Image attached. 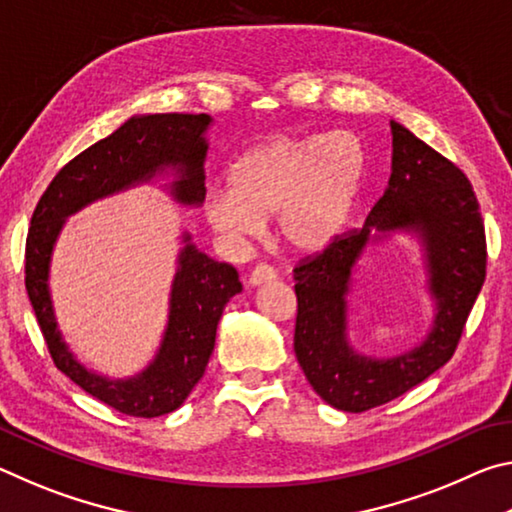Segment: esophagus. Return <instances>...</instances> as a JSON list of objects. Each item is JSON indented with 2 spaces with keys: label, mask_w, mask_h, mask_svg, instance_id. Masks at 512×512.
I'll return each mask as SVG.
<instances>
[{
  "label": "esophagus",
  "mask_w": 512,
  "mask_h": 512,
  "mask_svg": "<svg viewBox=\"0 0 512 512\" xmlns=\"http://www.w3.org/2000/svg\"><path fill=\"white\" fill-rule=\"evenodd\" d=\"M275 277H277L275 268H271L268 264H257L248 275V284L250 287H262L266 282H273Z\"/></svg>",
  "instance_id": "obj_1"
}]
</instances>
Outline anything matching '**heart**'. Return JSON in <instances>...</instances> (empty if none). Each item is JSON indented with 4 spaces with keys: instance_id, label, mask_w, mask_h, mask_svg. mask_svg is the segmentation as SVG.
<instances>
[{
    "instance_id": "obj_1",
    "label": "heart",
    "mask_w": 512,
    "mask_h": 512,
    "mask_svg": "<svg viewBox=\"0 0 512 512\" xmlns=\"http://www.w3.org/2000/svg\"><path fill=\"white\" fill-rule=\"evenodd\" d=\"M366 151L350 131L280 135L232 164L230 187L203 198V216L225 246L244 250L275 216V232L296 253H318L341 237L359 203Z\"/></svg>"
}]
</instances>
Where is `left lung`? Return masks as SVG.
<instances>
[{
	"label": "left lung",
	"instance_id": "1",
	"mask_svg": "<svg viewBox=\"0 0 512 512\" xmlns=\"http://www.w3.org/2000/svg\"><path fill=\"white\" fill-rule=\"evenodd\" d=\"M391 135V178L363 228L293 271L298 363L320 400L348 413L391 402L443 368L485 280V232L470 180L397 121ZM393 236L419 246L434 314L413 349L375 358L349 341L347 298L362 253Z\"/></svg>",
	"mask_w": 512,
	"mask_h": 512
}]
</instances>
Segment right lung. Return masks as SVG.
I'll return each instance as SVG.
<instances>
[{"label":"right lung","instance_id":"1","mask_svg":"<svg viewBox=\"0 0 512 512\" xmlns=\"http://www.w3.org/2000/svg\"><path fill=\"white\" fill-rule=\"evenodd\" d=\"M210 126V115L178 112L126 119L106 140L92 144L56 173L31 219L24 264L27 293L54 363L85 393L133 418L167 415L194 391L214 350L223 309L241 293L239 273L201 253L187 230L180 232L167 325L158 350L140 372L115 379L76 359L60 332L49 287L51 259L69 216L133 187L162 183L173 203L201 207Z\"/></svg>","mask_w":512,"mask_h":512}]
</instances>
